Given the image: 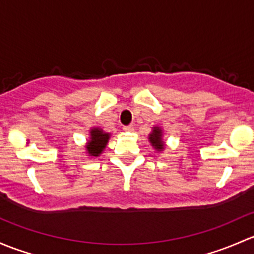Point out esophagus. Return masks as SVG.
I'll return each instance as SVG.
<instances>
[{
	"label": "esophagus",
	"instance_id": "esophagus-1",
	"mask_svg": "<svg viewBox=\"0 0 254 254\" xmlns=\"http://www.w3.org/2000/svg\"><path fill=\"white\" fill-rule=\"evenodd\" d=\"M124 130L125 132H133V130H134V127H133V125H128V126L124 127Z\"/></svg>",
	"mask_w": 254,
	"mask_h": 254
}]
</instances>
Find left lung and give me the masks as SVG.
<instances>
[{
	"label": "left lung",
	"instance_id": "1",
	"mask_svg": "<svg viewBox=\"0 0 254 254\" xmlns=\"http://www.w3.org/2000/svg\"><path fill=\"white\" fill-rule=\"evenodd\" d=\"M148 139L158 151L164 150V148H165V144L163 142V130L160 127H154L153 132L149 134Z\"/></svg>",
	"mask_w": 254,
	"mask_h": 254
}]
</instances>
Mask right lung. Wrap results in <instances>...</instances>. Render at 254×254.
<instances>
[{
	"label": "right lung",
	"instance_id": "add662e5",
	"mask_svg": "<svg viewBox=\"0 0 254 254\" xmlns=\"http://www.w3.org/2000/svg\"><path fill=\"white\" fill-rule=\"evenodd\" d=\"M110 139V133L103 132L100 128L90 129V139L85 145L89 156H99L105 149Z\"/></svg>",
	"mask_w": 254,
	"mask_h": 254
}]
</instances>
